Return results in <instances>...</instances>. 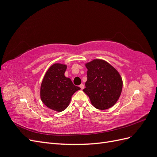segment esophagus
I'll list each match as a JSON object with an SVG mask.
<instances>
[{
    "mask_svg": "<svg viewBox=\"0 0 157 157\" xmlns=\"http://www.w3.org/2000/svg\"><path fill=\"white\" fill-rule=\"evenodd\" d=\"M79 86H80V88H81V90H83V89H84V84H80Z\"/></svg>",
    "mask_w": 157,
    "mask_h": 157,
    "instance_id": "esophagus-1",
    "label": "esophagus"
}]
</instances>
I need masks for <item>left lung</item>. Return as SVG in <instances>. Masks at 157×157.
<instances>
[{
  "mask_svg": "<svg viewBox=\"0 0 157 157\" xmlns=\"http://www.w3.org/2000/svg\"><path fill=\"white\" fill-rule=\"evenodd\" d=\"M87 81L83 91L92 105L100 110L113 106L119 98L122 80L118 71L107 61L94 59L86 64Z\"/></svg>",
  "mask_w": 157,
  "mask_h": 157,
  "instance_id": "left-lung-1",
  "label": "left lung"
}]
</instances>
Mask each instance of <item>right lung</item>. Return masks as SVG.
Segmentation results:
<instances>
[{
    "instance_id": "1",
    "label": "right lung",
    "mask_w": 157,
    "mask_h": 157,
    "mask_svg": "<svg viewBox=\"0 0 157 157\" xmlns=\"http://www.w3.org/2000/svg\"><path fill=\"white\" fill-rule=\"evenodd\" d=\"M66 69L65 65H52L44 75L40 87L42 101L48 108L58 112L67 107L71 96L80 89L65 77Z\"/></svg>"
}]
</instances>
